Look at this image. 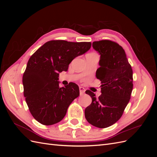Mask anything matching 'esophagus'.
<instances>
[{
	"instance_id": "34e87169",
	"label": "esophagus",
	"mask_w": 157,
	"mask_h": 157,
	"mask_svg": "<svg viewBox=\"0 0 157 157\" xmlns=\"http://www.w3.org/2000/svg\"><path fill=\"white\" fill-rule=\"evenodd\" d=\"M79 90H80V95L84 94L85 91H86V90H85V89L83 87H80L79 88Z\"/></svg>"
}]
</instances>
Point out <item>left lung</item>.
<instances>
[{"mask_svg":"<svg viewBox=\"0 0 157 157\" xmlns=\"http://www.w3.org/2000/svg\"><path fill=\"white\" fill-rule=\"evenodd\" d=\"M93 48L100 55L96 76L101 80V94L98 98L90 90L86 94L92 103L84 111L85 118L99 128L115 124L122 115L133 89V71L125 52L119 44L109 40L94 42Z\"/></svg>","mask_w":157,"mask_h":157,"instance_id":"obj_1","label":"left lung"}]
</instances>
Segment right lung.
Wrapping results in <instances>:
<instances>
[{"instance_id": "obj_1", "label": "right lung", "mask_w": 157, "mask_h": 157, "mask_svg": "<svg viewBox=\"0 0 157 157\" xmlns=\"http://www.w3.org/2000/svg\"><path fill=\"white\" fill-rule=\"evenodd\" d=\"M90 48L91 42L50 40L31 56L23 76V94L31 115L40 124L60 122L79 96V88L74 82L59 87V75Z\"/></svg>"}]
</instances>
